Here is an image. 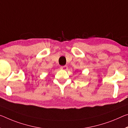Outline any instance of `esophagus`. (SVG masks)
Returning <instances> with one entry per match:
<instances>
[{
	"label": "esophagus",
	"mask_w": 128,
	"mask_h": 128,
	"mask_svg": "<svg viewBox=\"0 0 128 128\" xmlns=\"http://www.w3.org/2000/svg\"><path fill=\"white\" fill-rule=\"evenodd\" d=\"M60 69L62 70H66L68 69V66H62L60 67Z\"/></svg>",
	"instance_id": "34e87169"
}]
</instances>
